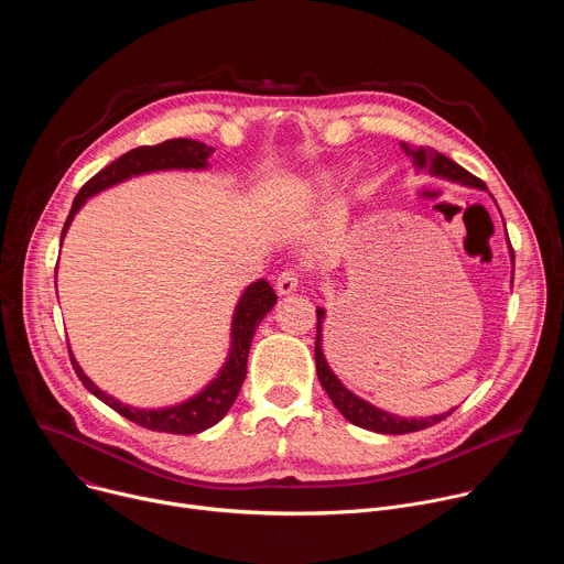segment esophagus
Returning a JSON list of instances; mask_svg holds the SVG:
<instances>
[{
	"instance_id": "obj_1",
	"label": "esophagus",
	"mask_w": 564,
	"mask_h": 564,
	"mask_svg": "<svg viewBox=\"0 0 564 564\" xmlns=\"http://www.w3.org/2000/svg\"><path fill=\"white\" fill-rule=\"evenodd\" d=\"M299 285V272L296 270H283L279 276H276V292L279 294H290L294 292Z\"/></svg>"
}]
</instances>
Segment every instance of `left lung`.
Segmentation results:
<instances>
[{
    "mask_svg": "<svg viewBox=\"0 0 564 564\" xmlns=\"http://www.w3.org/2000/svg\"><path fill=\"white\" fill-rule=\"evenodd\" d=\"M406 151H409V147H406ZM409 153L415 158L417 167H426L435 176H444V178H451V181H457V183H464V185L487 189V185L481 183L477 176H473L470 172H466L464 167H459L457 163H453L451 158H446L444 153H440L435 149H420V151H409ZM511 254H513V248H511ZM321 318H324V310H316V341H314L316 375H318L321 386L326 388L328 397L333 399V404L339 409V413L348 422H352L355 426L375 431V433H383V435H404V433H415V431H424L429 426H435L437 422L446 420L453 413L451 411L446 415H433V417H422V420H401V417L383 413V411L366 404L364 399L355 397L333 375V370L326 364L324 352H321Z\"/></svg>",
    "mask_w": 564,
    "mask_h": 564,
    "instance_id": "8db88e82",
    "label": "left lung"
}]
</instances>
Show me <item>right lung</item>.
<instances>
[{
	"label": "right lung",
	"mask_w": 564,
	"mask_h": 564,
	"mask_svg": "<svg viewBox=\"0 0 564 564\" xmlns=\"http://www.w3.org/2000/svg\"><path fill=\"white\" fill-rule=\"evenodd\" d=\"M212 153H214L212 147H207L205 142H198V140H189V138H174V140H165L160 144H144V147H135V149L127 151L124 155L113 160L111 165L100 170L91 181H87L83 185V189L77 192V196L70 205L68 218L64 223L62 238H64V231H66L70 218L75 216V212L85 205V200L89 196L98 194L100 189L111 187L129 176H138L144 172H155V170H200L207 165ZM274 303H276V294H274L272 285L263 279L252 283L246 290V294L240 296L236 312H234L231 352H229L225 368L200 394L185 401V404H181V406H172V409H163V411H138V409L124 406L113 397H109L107 392H102L83 372V368L77 366V361L73 359L70 352H68V357H70L75 375L79 377V381L85 383V388L89 392H94L100 401H105L109 409H113L116 413L127 417L129 422L142 426V429H149V431H158V433L194 435V433H200V431L218 424L231 409V404L238 397V390H240V386H243L246 375H248V355H250V344H252L254 330L259 326V321L270 312V307Z\"/></svg>",
	"instance_id": "right-lung-1"
}]
</instances>
